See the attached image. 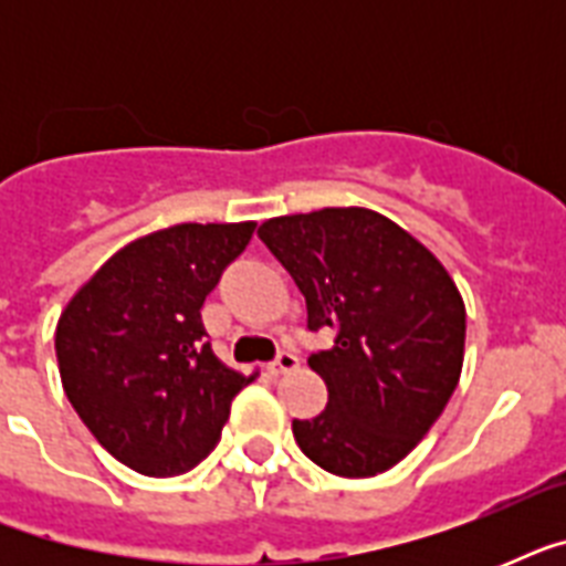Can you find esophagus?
Returning <instances> with one entry per match:
<instances>
[{"label": "esophagus", "mask_w": 566, "mask_h": 566, "mask_svg": "<svg viewBox=\"0 0 566 566\" xmlns=\"http://www.w3.org/2000/svg\"><path fill=\"white\" fill-rule=\"evenodd\" d=\"M296 367H300V358H296V355H293V353H279V358H275V361L270 364V373H273V376H284V373L296 370Z\"/></svg>", "instance_id": "34e87169"}]
</instances>
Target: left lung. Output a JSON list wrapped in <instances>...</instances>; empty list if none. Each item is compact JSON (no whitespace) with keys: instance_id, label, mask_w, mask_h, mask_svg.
<instances>
[{"instance_id":"8db88e82","label":"left lung","mask_w":566,"mask_h":566,"mask_svg":"<svg viewBox=\"0 0 566 566\" xmlns=\"http://www.w3.org/2000/svg\"><path fill=\"white\" fill-rule=\"evenodd\" d=\"M258 238L305 296L311 332H335V344L308 358L328 387L326 411L293 420V438L328 473H385L458 387L467 311L455 282L420 240L370 208L273 217Z\"/></svg>"}]
</instances>
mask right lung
Listing matches in <instances>:
<instances>
[{"label": "right lung", "mask_w": 566, "mask_h": 566, "mask_svg": "<svg viewBox=\"0 0 566 566\" xmlns=\"http://www.w3.org/2000/svg\"><path fill=\"white\" fill-rule=\"evenodd\" d=\"M255 222H181L111 255L57 319L61 385L111 455L144 475L193 470L252 381L213 355L205 296Z\"/></svg>", "instance_id": "1"}]
</instances>
